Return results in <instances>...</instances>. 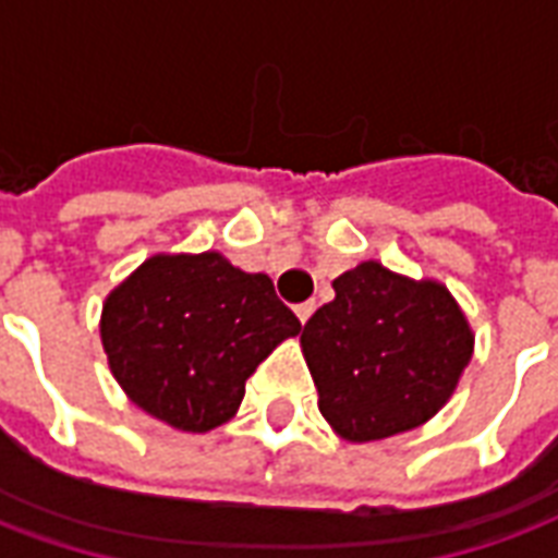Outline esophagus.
I'll return each instance as SVG.
<instances>
[{"label": "esophagus", "mask_w": 558, "mask_h": 558, "mask_svg": "<svg viewBox=\"0 0 558 558\" xmlns=\"http://www.w3.org/2000/svg\"><path fill=\"white\" fill-rule=\"evenodd\" d=\"M314 311H316V302L295 304V316L302 319V326H304V323H307V319H311V316H314Z\"/></svg>", "instance_id": "34e87169"}]
</instances>
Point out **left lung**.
I'll use <instances>...</instances> for the list:
<instances>
[{"label":"left lung","instance_id":"left-lung-1","mask_svg":"<svg viewBox=\"0 0 558 558\" xmlns=\"http://www.w3.org/2000/svg\"><path fill=\"white\" fill-rule=\"evenodd\" d=\"M319 412L350 442L412 430L454 395L472 331L451 292L362 263L302 331Z\"/></svg>","mask_w":558,"mask_h":558}]
</instances>
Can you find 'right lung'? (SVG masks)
Masks as SVG:
<instances>
[{
	"instance_id": "add662e5",
	"label": "right lung",
	"mask_w": 558,
	"mask_h": 558,
	"mask_svg": "<svg viewBox=\"0 0 558 558\" xmlns=\"http://www.w3.org/2000/svg\"><path fill=\"white\" fill-rule=\"evenodd\" d=\"M299 331L268 275L215 251L151 256L110 292L101 316L104 352L128 398L187 433L230 421L256 364Z\"/></svg>"
}]
</instances>
